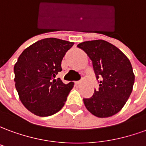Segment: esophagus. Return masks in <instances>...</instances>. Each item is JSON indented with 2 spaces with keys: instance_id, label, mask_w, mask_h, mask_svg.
Returning <instances> with one entry per match:
<instances>
[{
  "instance_id": "1",
  "label": "esophagus",
  "mask_w": 146,
  "mask_h": 146,
  "mask_svg": "<svg viewBox=\"0 0 146 146\" xmlns=\"http://www.w3.org/2000/svg\"><path fill=\"white\" fill-rule=\"evenodd\" d=\"M81 84H82V82H81L80 80V81H76V82H75V84H76V85H80Z\"/></svg>"
}]
</instances>
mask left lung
Wrapping results in <instances>:
<instances>
[{
	"label": "left lung",
	"mask_w": 146,
	"mask_h": 146,
	"mask_svg": "<svg viewBox=\"0 0 146 146\" xmlns=\"http://www.w3.org/2000/svg\"><path fill=\"white\" fill-rule=\"evenodd\" d=\"M77 47L92 61L99 83L94 95L84 98V106L97 117L113 116L123 107L131 94L135 74L131 62L119 48L103 40L82 42Z\"/></svg>",
	"instance_id": "1"
}]
</instances>
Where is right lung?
Returning a JSON list of instances; mask_svg holds the SVG:
<instances>
[{
  "label": "right lung",
  "instance_id": "right-lung-1",
  "mask_svg": "<svg viewBox=\"0 0 146 146\" xmlns=\"http://www.w3.org/2000/svg\"><path fill=\"white\" fill-rule=\"evenodd\" d=\"M73 42L45 38L26 48L14 66L15 85L25 107L39 116H51L66 101L74 83L64 84L55 76Z\"/></svg>",
  "mask_w": 146,
  "mask_h": 146
}]
</instances>
